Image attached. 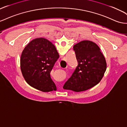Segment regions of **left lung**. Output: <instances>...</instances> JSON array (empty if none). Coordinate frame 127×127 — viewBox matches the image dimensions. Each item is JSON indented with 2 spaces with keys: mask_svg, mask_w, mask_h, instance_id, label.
<instances>
[{
  "mask_svg": "<svg viewBox=\"0 0 127 127\" xmlns=\"http://www.w3.org/2000/svg\"><path fill=\"white\" fill-rule=\"evenodd\" d=\"M78 66L63 88L75 92L85 91L98 84L107 68L100 49L90 40H83L73 46Z\"/></svg>",
  "mask_w": 127,
  "mask_h": 127,
  "instance_id": "8db88e82",
  "label": "left lung"
}]
</instances>
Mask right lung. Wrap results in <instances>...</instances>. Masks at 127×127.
Instances as JSON below:
<instances>
[{"label":"right lung","instance_id":"right-lung-1","mask_svg":"<svg viewBox=\"0 0 127 127\" xmlns=\"http://www.w3.org/2000/svg\"><path fill=\"white\" fill-rule=\"evenodd\" d=\"M59 57L55 46L49 40H32L23 50L20 59L21 72L27 83L43 92L56 91L50 73Z\"/></svg>","mask_w":127,"mask_h":127}]
</instances>
